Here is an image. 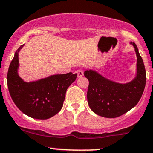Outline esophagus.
Returning a JSON list of instances; mask_svg holds the SVG:
<instances>
[{"label": "esophagus", "mask_w": 153, "mask_h": 153, "mask_svg": "<svg viewBox=\"0 0 153 153\" xmlns=\"http://www.w3.org/2000/svg\"><path fill=\"white\" fill-rule=\"evenodd\" d=\"M76 73L78 74V78H80L83 75V71L82 70H78L76 71Z\"/></svg>", "instance_id": "34e87169"}]
</instances>
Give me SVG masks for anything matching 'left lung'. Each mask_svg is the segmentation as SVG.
I'll return each instance as SVG.
<instances>
[{
    "mask_svg": "<svg viewBox=\"0 0 153 153\" xmlns=\"http://www.w3.org/2000/svg\"><path fill=\"white\" fill-rule=\"evenodd\" d=\"M137 57V73L131 81L120 83L105 78L96 70L84 72L89 81L87 100L91 110L97 115L113 118L123 115L137 105L146 83V71L137 45L133 42Z\"/></svg>",
    "mask_w": 153,
    "mask_h": 153,
    "instance_id": "left-lung-1",
    "label": "left lung"
}]
</instances>
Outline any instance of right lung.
Returning <instances> with one entry per match:
<instances>
[{
    "mask_svg": "<svg viewBox=\"0 0 153 153\" xmlns=\"http://www.w3.org/2000/svg\"><path fill=\"white\" fill-rule=\"evenodd\" d=\"M19 47L9 65L7 84L11 99L23 113L33 118L46 120L53 117L62 108L68 88L76 80L77 73L53 75L36 80L25 82L18 74Z\"/></svg>",
    "mask_w": 153,
    "mask_h": 153,
    "instance_id": "add662e5",
    "label": "right lung"
}]
</instances>
